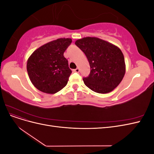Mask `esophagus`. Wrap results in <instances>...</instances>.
Returning a JSON list of instances; mask_svg holds the SVG:
<instances>
[{
    "label": "esophagus",
    "instance_id": "esophagus-1",
    "mask_svg": "<svg viewBox=\"0 0 154 154\" xmlns=\"http://www.w3.org/2000/svg\"><path fill=\"white\" fill-rule=\"evenodd\" d=\"M73 71L75 72H79V71H80V69H79V68H76L75 69H74Z\"/></svg>",
    "mask_w": 154,
    "mask_h": 154
}]
</instances>
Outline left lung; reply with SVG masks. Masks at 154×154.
Instances as JSON below:
<instances>
[{
    "label": "left lung",
    "instance_id": "1",
    "mask_svg": "<svg viewBox=\"0 0 154 154\" xmlns=\"http://www.w3.org/2000/svg\"><path fill=\"white\" fill-rule=\"evenodd\" d=\"M85 53L90 64L91 72L83 78L85 85L97 93L112 91L122 81L125 74V63L121 49L96 37H85L75 42Z\"/></svg>",
    "mask_w": 154,
    "mask_h": 154
}]
</instances>
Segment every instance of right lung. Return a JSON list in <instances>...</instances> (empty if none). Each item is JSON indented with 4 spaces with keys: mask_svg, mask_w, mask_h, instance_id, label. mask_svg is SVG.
<instances>
[{
    "mask_svg": "<svg viewBox=\"0 0 154 154\" xmlns=\"http://www.w3.org/2000/svg\"><path fill=\"white\" fill-rule=\"evenodd\" d=\"M71 42V38H58L42 45L30 56L27 71L37 89L54 94L67 84L72 71L63 53Z\"/></svg>",
    "mask_w": 154,
    "mask_h": 154,
    "instance_id": "obj_1",
    "label": "right lung"
}]
</instances>
